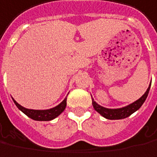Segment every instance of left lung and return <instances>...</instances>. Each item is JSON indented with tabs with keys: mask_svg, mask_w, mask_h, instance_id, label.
Masks as SVG:
<instances>
[{
	"mask_svg": "<svg viewBox=\"0 0 157 157\" xmlns=\"http://www.w3.org/2000/svg\"><path fill=\"white\" fill-rule=\"evenodd\" d=\"M151 85L149 86V88L147 89L146 92L138 100L134 101L133 103H132L130 105L124 107L122 109H105L101 106L98 105L96 101H94L92 99V104L95 110L102 115L103 117L109 120H121V119H125V118L130 116L132 113H133L143 105V103L146 100L148 94L150 91Z\"/></svg>",
	"mask_w": 157,
	"mask_h": 157,
	"instance_id": "1",
	"label": "left lung"
}]
</instances>
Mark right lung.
<instances>
[{
  "mask_svg": "<svg viewBox=\"0 0 157 157\" xmlns=\"http://www.w3.org/2000/svg\"><path fill=\"white\" fill-rule=\"evenodd\" d=\"M14 101L15 105L19 108V109L22 111L25 114H26L28 117H30L34 121H51L53 119L56 118L58 115H60L62 113L64 109H66L67 106V98H65L64 101L61 103H60L58 106H56L53 109L47 110H33L28 109L24 108L21 105H19L14 99H13Z\"/></svg>",
  "mask_w": 157,
  "mask_h": 157,
  "instance_id": "1",
  "label": "right lung"
}]
</instances>
